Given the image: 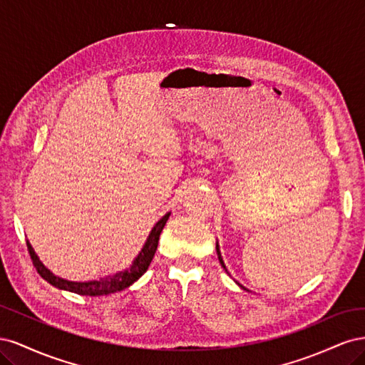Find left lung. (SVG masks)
Instances as JSON below:
<instances>
[{
  "instance_id": "8db88e82",
  "label": "left lung",
  "mask_w": 365,
  "mask_h": 365,
  "mask_svg": "<svg viewBox=\"0 0 365 365\" xmlns=\"http://www.w3.org/2000/svg\"><path fill=\"white\" fill-rule=\"evenodd\" d=\"M216 251H217V257H219V262H220V264H222V268H225L224 260H222V257H220V251H219V245H217V244H216Z\"/></svg>"
}]
</instances>
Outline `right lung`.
Masks as SVG:
<instances>
[{"label": "right lung", "mask_w": 365, "mask_h": 365, "mask_svg": "<svg viewBox=\"0 0 365 365\" xmlns=\"http://www.w3.org/2000/svg\"><path fill=\"white\" fill-rule=\"evenodd\" d=\"M170 213H165L158 222L153 225L150 235L146 240V244L143 245L141 251L138 252V256L132 262L130 268L117 272L114 275H108L105 279L101 280H91V282H70V280H63L61 277H56L53 272H50L46 267H43L42 262L38 259V256L33 251L31 245L27 242L30 257L33 260V264H35L36 271L39 272L41 277L43 280H47L50 284H53L54 288H59L63 291H70L79 295H88V297H97V295H108V294H114L118 291L126 289L128 286H130L134 282H137L143 274H145L149 268V264L155 256V251L158 247V240L161 231L168 222Z\"/></svg>", "instance_id": "add662e5"}]
</instances>
